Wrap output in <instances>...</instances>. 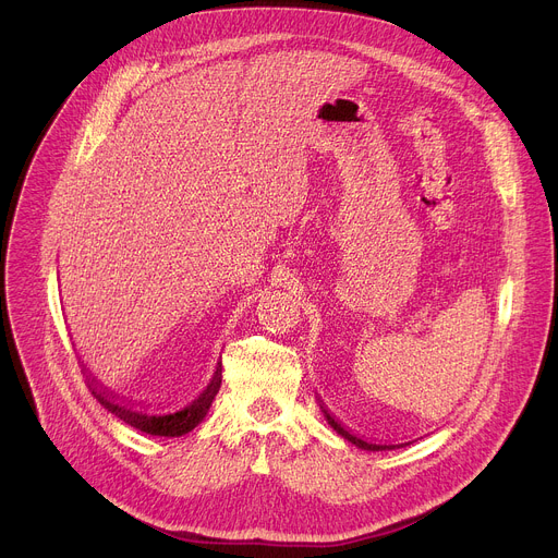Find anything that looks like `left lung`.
<instances>
[{"instance_id":"left-lung-1","label":"left lung","mask_w":558,"mask_h":558,"mask_svg":"<svg viewBox=\"0 0 558 558\" xmlns=\"http://www.w3.org/2000/svg\"><path fill=\"white\" fill-rule=\"evenodd\" d=\"M320 409H323V413H325V417H327V422L333 426V430L338 433V435H342L347 441H351V444H355L357 448H362V450H392V448H400V446H409V444H371V441H364L362 437H357V435H353V433H349L323 404H320Z\"/></svg>"}]
</instances>
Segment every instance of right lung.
<instances>
[{
    "instance_id": "right-lung-1",
    "label": "right lung",
    "mask_w": 558,
    "mask_h": 558,
    "mask_svg": "<svg viewBox=\"0 0 558 558\" xmlns=\"http://www.w3.org/2000/svg\"><path fill=\"white\" fill-rule=\"evenodd\" d=\"M84 373H86V366H84ZM220 379H222V366L218 362L211 381L196 397V400L190 407H185L183 411L168 413V415H149V413L136 411L134 407H125L123 402H119L117 395H112L108 390H101V386H97L95 379H88V381H90L93 395L101 402V407L108 409L119 420H123L125 424H130L132 428H138L141 433L158 435V437H181V435L194 430L203 422V417L207 415V411H209V407L214 402V397H216V392L220 388Z\"/></svg>"
}]
</instances>
